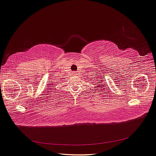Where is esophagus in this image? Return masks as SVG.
I'll return each mask as SVG.
<instances>
[{
	"mask_svg": "<svg viewBox=\"0 0 156 156\" xmlns=\"http://www.w3.org/2000/svg\"><path fill=\"white\" fill-rule=\"evenodd\" d=\"M74 74H75V75H78V73L76 72H75L74 73Z\"/></svg>",
	"mask_w": 156,
	"mask_h": 156,
	"instance_id": "esophagus-1",
	"label": "esophagus"
}]
</instances>
